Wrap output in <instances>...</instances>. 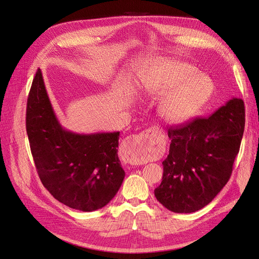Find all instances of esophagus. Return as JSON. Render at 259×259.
Here are the masks:
<instances>
[{
  "label": "esophagus",
  "instance_id": "obj_1",
  "mask_svg": "<svg viewBox=\"0 0 259 259\" xmlns=\"http://www.w3.org/2000/svg\"><path fill=\"white\" fill-rule=\"evenodd\" d=\"M161 150L162 145L158 137V130L150 127L128 137L123 151L126 153L131 164L140 165L161 153Z\"/></svg>",
  "mask_w": 259,
  "mask_h": 259
}]
</instances>
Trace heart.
Returning <instances> with one entry per match:
<instances>
[{"label":"heart","mask_w":259,"mask_h":259,"mask_svg":"<svg viewBox=\"0 0 259 259\" xmlns=\"http://www.w3.org/2000/svg\"><path fill=\"white\" fill-rule=\"evenodd\" d=\"M188 62L165 60L156 65L143 80L144 90L164 95L160 114L168 123H183L198 115L214 94V82Z\"/></svg>","instance_id":"obj_1"}]
</instances>
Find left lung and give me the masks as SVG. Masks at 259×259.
<instances>
[{"label": "left lung", "instance_id": "left-lung-1", "mask_svg": "<svg viewBox=\"0 0 259 259\" xmlns=\"http://www.w3.org/2000/svg\"><path fill=\"white\" fill-rule=\"evenodd\" d=\"M244 124V103L232 98L206 119L169 127V153L162 163L156 200L175 213H193L207 205L231 176Z\"/></svg>", "mask_w": 259, "mask_h": 259}]
</instances>
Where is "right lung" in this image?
<instances>
[{"mask_svg":"<svg viewBox=\"0 0 259 259\" xmlns=\"http://www.w3.org/2000/svg\"><path fill=\"white\" fill-rule=\"evenodd\" d=\"M26 128L37 174L53 197L93 211L107 205L123 183L117 156L120 132L75 134L61 126L40 69L31 85Z\"/></svg>","mask_w":259,"mask_h":259,"instance_id":"add662e5","label":"right lung"}]
</instances>
